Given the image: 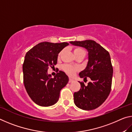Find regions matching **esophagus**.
<instances>
[{
    "label": "esophagus",
    "mask_w": 132,
    "mask_h": 132,
    "mask_svg": "<svg viewBox=\"0 0 132 132\" xmlns=\"http://www.w3.org/2000/svg\"><path fill=\"white\" fill-rule=\"evenodd\" d=\"M73 81H74V80L71 79V78H69V82H73Z\"/></svg>",
    "instance_id": "obj_1"
}]
</instances>
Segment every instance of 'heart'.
Returning <instances> with one entry per match:
<instances>
[{"instance_id":"1","label":"heart","mask_w":132,"mask_h":132,"mask_svg":"<svg viewBox=\"0 0 132 132\" xmlns=\"http://www.w3.org/2000/svg\"><path fill=\"white\" fill-rule=\"evenodd\" d=\"M61 53L62 52H61L59 53L58 56L59 57L60 56ZM73 53H74L75 56H76L77 55H80V54H84L85 55V54H86V52H85L84 50L80 48H75L74 50H73ZM62 69H63V70L65 71L66 73H67L68 75L70 76L73 75L75 71L78 70V68L77 67L69 65V64H64V65L62 66Z\"/></svg>"}]
</instances>
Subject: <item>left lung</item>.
Instances as JSON below:
<instances>
[{"instance_id":"1","label":"left lung","mask_w":132,"mask_h":132,"mask_svg":"<svg viewBox=\"0 0 132 132\" xmlns=\"http://www.w3.org/2000/svg\"><path fill=\"white\" fill-rule=\"evenodd\" d=\"M70 43L87 51V64L79 73V76L84 79L87 77L91 79L87 86L80 82L81 88L74 93V102L80 109L93 110L101 105L110 93L113 75L110 55L93 40L70 41Z\"/></svg>"}]
</instances>
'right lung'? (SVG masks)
Wrapping results in <instances>:
<instances>
[{"mask_svg": "<svg viewBox=\"0 0 132 132\" xmlns=\"http://www.w3.org/2000/svg\"><path fill=\"white\" fill-rule=\"evenodd\" d=\"M69 45L68 42H43L26 53L23 65L24 87L31 99L39 106L56 103L60 91L69 82L63 71H59L54 78L48 73L49 67L56 64L58 54Z\"/></svg>", "mask_w": 132, "mask_h": 132, "instance_id": "1", "label": "right lung"}]
</instances>
